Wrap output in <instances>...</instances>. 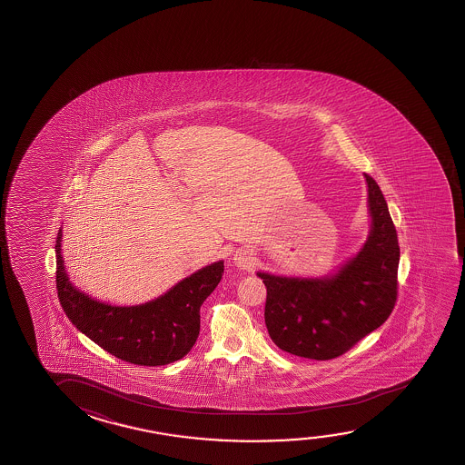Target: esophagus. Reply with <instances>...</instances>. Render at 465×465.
Returning <instances> with one entry per match:
<instances>
[{"mask_svg": "<svg viewBox=\"0 0 465 465\" xmlns=\"http://www.w3.org/2000/svg\"><path fill=\"white\" fill-rule=\"evenodd\" d=\"M234 263L239 270L250 271L255 264V258L247 250H239L234 253Z\"/></svg>", "mask_w": 465, "mask_h": 465, "instance_id": "34e87169", "label": "esophagus"}]
</instances>
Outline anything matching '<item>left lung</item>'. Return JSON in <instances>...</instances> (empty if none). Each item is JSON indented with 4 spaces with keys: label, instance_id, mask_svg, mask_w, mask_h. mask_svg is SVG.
Returning a JSON list of instances; mask_svg holds the SVG:
<instances>
[{
    "label": "left lung",
    "instance_id": "left-lung-1",
    "mask_svg": "<svg viewBox=\"0 0 465 465\" xmlns=\"http://www.w3.org/2000/svg\"><path fill=\"white\" fill-rule=\"evenodd\" d=\"M364 176L372 224L356 257L329 278L258 272L266 285V329L282 351L308 360H333L381 327L395 308L398 234L381 187L372 176Z\"/></svg>",
    "mask_w": 465,
    "mask_h": 465
}]
</instances>
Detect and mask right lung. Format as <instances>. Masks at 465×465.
<instances>
[{
    "label": "right lung",
    "instance_id": "right-lung-1",
    "mask_svg": "<svg viewBox=\"0 0 465 465\" xmlns=\"http://www.w3.org/2000/svg\"><path fill=\"white\" fill-rule=\"evenodd\" d=\"M56 239L57 297L70 322L118 360L138 366H165L194 347L201 331V306L224 272L223 262L205 266L170 291L138 306L97 302L70 284Z\"/></svg>",
    "mask_w": 465,
    "mask_h": 465
}]
</instances>
